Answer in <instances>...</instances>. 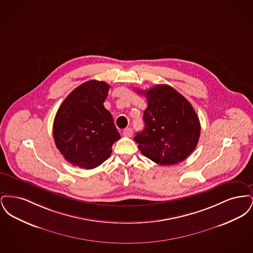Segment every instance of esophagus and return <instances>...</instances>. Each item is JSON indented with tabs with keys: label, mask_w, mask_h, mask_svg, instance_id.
<instances>
[{
	"label": "esophagus",
	"mask_w": 253,
	"mask_h": 253,
	"mask_svg": "<svg viewBox=\"0 0 253 253\" xmlns=\"http://www.w3.org/2000/svg\"><path fill=\"white\" fill-rule=\"evenodd\" d=\"M123 135L124 136H127V137H131L132 135V128H126L124 131H123Z\"/></svg>",
	"instance_id": "34e87169"
}]
</instances>
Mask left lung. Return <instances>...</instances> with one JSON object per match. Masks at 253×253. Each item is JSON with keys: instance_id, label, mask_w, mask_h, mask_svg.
Instances as JSON below:
<instances>
[{"instance_id": "left-lung-1", "label": "left lung", "mask_w": 253, "mask_h": 253, "mask_svg": "<svg viewBox=\"0 0 253 253\" xmlns=\"http://www.w3.org/2000/svg\"><path fill=\"white\" fill-rule=\"evenodd\" d=\"M144 94V130L134 136L141 154L159 165H174L195 149L200 136V121L192 104L175 89L157 84Z\"/></svg>"}]
</instances>
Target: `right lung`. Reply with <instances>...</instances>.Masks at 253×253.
Masks as SVG:
<instances>
[{
  "mask_svg": "<svg viewBox=\"0 0 253 253\" xmlns=\"http://www.w3.org/2000/svg\"><path fill=\"white\" fill-rule=\"evenodd\" d=\"M110 85L88 81L78 86L58 110L53 136L57 148L73 166L91 169L108 159L121 138L113 117L103 103Z\"/></svg>",
  "mask_w": 253,
  "mask_h": 253,
  "instance_id": "obj_1",
  "label": "right lung"
}]
</instances>
